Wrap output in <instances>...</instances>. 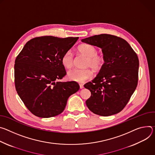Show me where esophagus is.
Instances as JSON below:
<instances>
[{"label":"esophagus","mask_w":155,"mask_h":155,"mask_svg":"<svg viewBox=\"0 0 155 155\" xmlns=\"http://www.w3.org/2000/svg\"><path fill=\"white\" fill-rule=\"evenodd\" d=\"M79 86H80L81 89H82V88H84V84H79Z\"/></svg>","instance_id":"1"}]
</instances>
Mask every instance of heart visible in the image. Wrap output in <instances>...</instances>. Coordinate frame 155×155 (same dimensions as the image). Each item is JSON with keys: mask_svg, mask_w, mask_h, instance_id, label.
I'll return each mask as SVG.
<instances>
[{"mask_svg": "<svg viewBox=\"0 0 155 155\" xmlns=\"http://www.w3.org/2000/svg\"><path fill=\"white\" fill-rule=\"evenodd\" d=\"M78 50L80 54L86 57L85 61V67L92 68L95 71H99L104 66L105 59L104 56L97 54V48L90 44H84L78 47ZM61 64L66 69H70L73 65V55L71 50H68L63 54L61 57ZM93 72L91 69L87 68L83 70L74 69L69 71L67 77L73 81L78 82H84L91 78Z\"/></svg>", "mask_w": 155, "mask_h": 155, "instance_id": "b5f03b06", "label": "heart"}]
</instances>
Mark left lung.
Returning <instances> with one entry per match:
<instances>
[{"label":"left lung","mask_w":155,"mask_h":155,"mask_svg":"<svg viewBox=\"0 0 155 155\" xmlns=\"http://www.w3.org/2000/svg\"><path fill=\"white\" fill-rule=\"evenodd\" d=\"M82 42L101 48L104 66L84 87L91 92L85 101L94 113L108 116L126 107L138 82L139 61L129 43L111 34H102L82 39Z\"/></svg>","instance_id":"8db88e82"}]
</instances>
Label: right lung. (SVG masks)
Wrapping results in <instances>:
<instances>
[{
	"instance_id": "add662e5",
	"label": "right lung",
	"mask_w": 155,
	"mask_h": 155,
	"mask_svg": "<svg viewBox=\"0 0 155 155\" xmlns=\"http://www.w3.org/2000/svg\"><path fill=\"white\" fill-rule=\"evenodd\" d=\"M79 38H33L24 46L15 63V84L26 108L39 117L61 113L70 95L78 92L75 81L60 82L66 74L61 57Z\"/></svg>"
}]
</instances>
